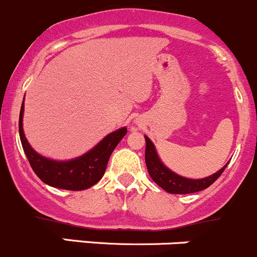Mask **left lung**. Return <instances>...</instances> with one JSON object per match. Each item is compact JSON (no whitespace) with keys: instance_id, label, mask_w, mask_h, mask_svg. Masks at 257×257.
Listing matches in <instances>:
<instances>
[{"instance_id":"1","label":"left lung","mask_w":257,"mask_h":257,"mask_svg":"<svg viewBox=\"0 0 257 257\" xmlns=\"http://www.w3.org/2000/svg\"><path fill=\"white\" fill-rule=\"evenodd\" d=\"M145 140H146L145 161H146L147 171H149L151 179L169 194L184 195L202 191V190L207 189L210 185L214 184L228 165L227 162L222 169L210 176L204 177V179H187V177L180 176L176 172L171 171L159 157L154 142L147 136H145Z\"/></svg>"}]
</instances>
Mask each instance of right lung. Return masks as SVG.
<instances>
[{"label": "right lung", "instance_id": "right-lung-1", "mask_svg": "<svg viewBox=\"0 0 257 257\" xmlns=\"http://www.w3.org/2000/svg\"><path fill=\"white\" fill-rule=\"evenodd\" d=\"M24 111L25 103L22 102L21 111H20L19 131L25 154L29 159L32 170L40 177V180L48 186L56 189L81 191V190L90 189L91 186L97 184L105 174L111 154L127 132L126 127L116 130L103 137L86 154L76 159L57 161L40 155L29 144L25 136L24 122H22Z\"/></svg>", "mask_w": 257, "mask_h": 257}]
</instances>
